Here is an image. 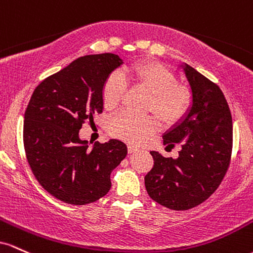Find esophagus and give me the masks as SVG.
Wrapping results in <instances>:
<instances>
[{
	"mask_svg": "<svg viewBox=\"0 0 253 253\" xmlns=\"http://www.w3.org/2000/svg\"><path fill=\"white\" fill-rule=\"evenodd\" d=\"M137 150H138L137 147L132 146V144H127V152H129L130 154H131V153H135V152H137Z\"/></svg>",
	"mask_w": 253,
	"mask_h": 253,
	"instance_id": "1",
	"label": "esophagus"
}]
</instances>
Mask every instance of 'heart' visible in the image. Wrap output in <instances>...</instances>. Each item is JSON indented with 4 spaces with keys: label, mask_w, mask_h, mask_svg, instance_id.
<instances>
[{
    "label": "heart",
    "mask_w": 253,
    "mask_h": 253,
    "mask_svg": "<svg viewBox=\"0 0 253 253\" xmlns=\"http://www.w3.org/2000/svg\"><path fill=\"white\" fill-rule=\"evenodd\" d=\"M126 82L150 93L148 109L165 124L177 123L188 112L191 100L188 89L178 86L171 70L155 62H143L122 74H111L101 90L105 109L113 110L118 106L126 92ZM157 127V119L152 116H136L127 111L119 112L110 122L113 135L135 143L143 141Z\"/></svg>",
    "instance_id": "obj_1"
}]
</instances>
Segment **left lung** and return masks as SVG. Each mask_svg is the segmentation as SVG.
Instances as JSON below:
<instances>
[{
    "label": "left lung",
    "instance_id": "obj_1",
    "mask_svg": "<svg viewBox=\"0 0 253 253\" xmlns=\"http://www.w3.org/2000/svg\"><path fill=\"white\" fill-rule=\"evenodd\" d=\"M191 89V105L179 122L163 135L164 144L181 143L179 157L165 158L152 150L154 166L144 177L153 201L173 211H188L214 194L231 161L233 124L217 84L179 64Z\"/></svg>",
    "mask_w": 253,
    "mask_h": 253
}]
</instances>
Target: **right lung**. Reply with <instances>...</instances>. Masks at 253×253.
<instances>
[{"mask_svg": "<svg viewBox=\"0 0 253 253\" xmlns=\"http://www.w3.org/2000/svg\"><path fill=\"white\" fill-rule=\"evenodd\" d=\"M123 64L115 53L80 57L42 81L25 111L24 146L39 184L62 202H95L111 189L110 174L126 157L124 142L79 137L82 124L104 109L101 90Z\"/></svg>", "mask_w": 253, "mask_h": 253, "instance_id": "right-lung-1", "label": "right lung"}]
</instances>
